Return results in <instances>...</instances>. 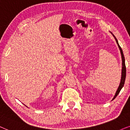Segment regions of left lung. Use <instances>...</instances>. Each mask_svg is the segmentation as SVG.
Listing matches in <instances>:
<instances>
[{"label": "left lung", "mask_w": 130, "mask_h": 130, "mask_svg": "<svg viewBox=\"0 0 130 130\" xmlns=\"http://www.w3.org/2000/svg\"><path fill=\"white\" fill-rule=\"evenodd\" d=\"M113 37H115V40L117 41V43L118 44V47L119 48V50H120V52H121V57H122V75H121V83H120V84H119L118 88V90L117 91V92L115 93V96H114V98H113V100L115 99L116 97L118 96V94H119V93L120 92L121 90L122 89V88L123 87V86L124 85V83H125V77H126V67H125V58H124V54H123V52H122V50L121 49V47H120V46H119V44H118V40L117 39V38L115 37V36L113 35Z\"/></svg>", "instance_id": "left-lung-1"}]
</instances>
